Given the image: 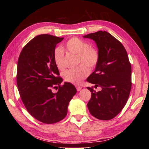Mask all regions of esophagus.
<instances>
[{
	"label": "esophagus",
	"mask_w": 149,
	"mask_h": 149,
	"mask_svg": "<svg viewBox=\"0 0 149 149\" xmlns=\"http://www.w3.org/2000/svg\"><path fill=\"white\" fill-rule=\"evenodd\" d=\"M76 88H77V90L78 91H79L81 90L82 87H81V86H76Z\"/></svg>",
	"instance_id": "34e87169"
}]
</instances>
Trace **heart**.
I'll use <instances>...</instances> for the list:
<instances>
[{"label":"heart","mask_w":149,"mask_h":149,"mask_svg":"<svg viewBox=\"0 0 149 149\" xmlns=\"http://www.w3.org/2000/svg\"><path fill=\"white\" fill-rule=\"evenodd\" d=\"M65 49L73 54L76 55L77 64L83 63L88 68L95 67L99 61V53L97 50L90 47L85 41L77 38L70 39L65 45ZM54 60L58 68L64 67V52L61 48H56L54 52ZM81 65L77 68L69 69L63 73L65 81L75 85H79L89 74L86 66Z\"/></svg>","instance_id":"b5f03b06"}]
</instances>
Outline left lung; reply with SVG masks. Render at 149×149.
<instances>
[{
	"label": "left lung",
	"instance_id": "obj_1",
	"mask_svg": "<svg viewBox=\"0 0 149 149\" xmlns=\"http://www.w3.org/2000/svg\"><path fill=\"white\" fill-rule=\"evenodd\" d=\"M95 42L99 53V61L94 72L86 81L95 88H101L96 92L87 87L91 97L87 106L91 115L96 118L108 120L121 111L127 103L131 89V65L124 47L106 31H99L83 36Z\"/></svg>",
	"mask_w": 149,
	"mask_h": 149
}]
</instances>
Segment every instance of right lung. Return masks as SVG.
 I'll list each match as a JSON object with an SVG mask.
<instances>
[{
    "instance_id": "add662e5",
    "label": "right lung",
    "mask_w": 149,
    "mask_h": 149,
    "mask_svg": "<svg viewBox=\"0 0 149 149\" xmlns=\"http://www.w3.org/2000/svg\"><path fill=\"white\" fill-rule=\"evenodd\" d=\"M63 38L40 34L25 46L19 56L17 83L25 107L40 122L51 124L61 121L68 111L70 101L77 93L72 84L58 77L54 60L56 46ZM58 85L53 93L52 88Z\"/></svg>"
}]
</instances>
